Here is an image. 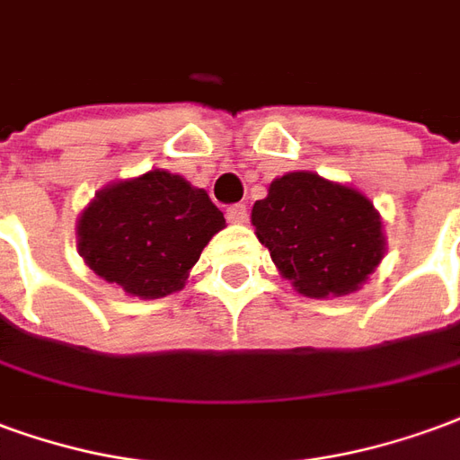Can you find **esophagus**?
Segmentation results:
<instances>
[{"label": "esophagus", "mask_w": 460, "mask_h": 460, "mask_svg": "<svg viewBox=\"0 0 460 460\" xmlns=\"http://www.w3.org/2000/svg\"><path fill=\"white\" fill-rule=\"evenodd\" d=\"M227 220H230V223H244V220H247V206L237 203V206L227 208Z\"/></svg>", "instance_id": "34e87169"}]
</instances>
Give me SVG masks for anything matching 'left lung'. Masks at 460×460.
Returning a JSON list of instances; mask_svg holds the SVG:
<instances>
[{
	"mask_svg": "<svg viewBox=\"0 0 460 460\" xmlns=\"http://www.w3.org/2000/svg\"><path fill=\"white\" fill-rule=\"evenodd\" d=\"M252 226L281 274L314 299L355 291L385 254L370 200L311 171L274 181L254 203Z\"/></svg>",
	"mask_w": 460,
	"mask_h": 460,
	"instance_id": "8db88e82",
	"label": "left lung"
}]
</instances>
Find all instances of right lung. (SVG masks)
<instances>
[{
	"mask_svg": "<svg viewBox=\"0 0 460 460\" xmlns=\"http://www.w3.org/2000/svg\"><path fill=\"white\" fill-rule=\"evenodd\" d=\"M226 217L203 189L149 171L100 190L78 220V250L97 277L132 296L179 291Z\"/></svg>",
	"mask_w": 460,
	"mask_h": 460,
	"instance_id": "add662e5",
	"label": "right lung"
}]
</instances>
